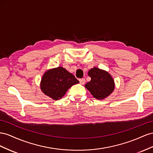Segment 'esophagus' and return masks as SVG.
<instances>
[{"label": "esophagus", "mask_w": 153, "mask_h": 153, "mask_svg": "<svg viewBox=\"0 0 153 153\" xmlns=\"http://www.w3.org/2000/svg\"><path fill=\"white\" fill-rule=\"evenodd\" d=\"M79 82H80L81 85H84L85 83V82H86V81H85V79H84V78H82V79H79Z\"/></svg>", "instance_id": "1"}]
</instances>
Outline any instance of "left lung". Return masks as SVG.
<instances>
[{
  "label": "left lung",
  "mask_w": 153,
  "mask_h": 153,
  "mask_svg": "<svg viewBox=\"0 0 153 153\" xmlns=\"http://www.w3.org/2000/svg\"><path fill=\"white\" fill-rule=\"evenodd\" d=\"M91 81L85 87L97 99H103L110 95L115 88L114 80L108 72L94 67L88 71Z\"/></svg>",
  "instance_id": "1"
}]
</instances>
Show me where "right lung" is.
<instances>
[{"instance_id":"1","label":"right lung","mask_w":153,"mask_h":153,"mask_svg":"<svg viewBox=\"0 0 153 153\" xmlns=\"http://www.w3.org/2000/svg\"><path fill=\"white\" fill-rule=\"evenodd\" d=\"M77 83L79 81L72 74L59 67L45 72L42 78L40 88L46 95L56 101L62 99L68 88Z\"/></svg>"}]
</instances>
